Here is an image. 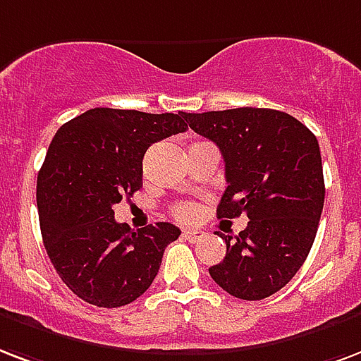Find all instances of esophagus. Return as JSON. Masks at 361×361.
Listing matches in <instances>:
<instances>
[{"mask_svg":"<svg viewBox=\"0 0 361 361\" xmlns=\"http://www.w3.org/2000/svg\"><path fill=\"white\" fill-rule=\"evenodd\" d=\"M183 238L189 242H200L202 238H204V233H202V231L187 229V231H183Z\"/></svg>","mask_w":361,"mask_h":361,"instance_id":"1","label":"esophagus"}]
</instances>
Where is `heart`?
Segmentation results:
<instances>
[{
    "label": "heart",
    "mask_w": 361,
    "mask_h": 361,
    "mask_svg": "<svg viewBox=\"0 0 361 361\" xmlns=\"http://www.w3.org/2000/svg\"><path fill=\"white\" fill-rule=\"evenodd\" d=\"M174 216L180 217V219H192L197 216V206L191 204V202H180V204L174 206Z\"/></svg>",
    "instance_id": "obj_1"
}]
</instances>
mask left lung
Instances as JSON below:
<instances>
[{
    "label": "left lung",
    "mask_w": 361,
    "mask_h": 361,
    "mask_svg": "<svg viewBox=\"0 0 361 361\" xmlns=\"http://www.w3.org/2000/svg\"><path fill=\"white\" fill-rule=\"evenodd\" d=\"M187 123L224 155L217 217L250 219L238 236L217 233L227 254L210 276L238 299H265L295 276L316 238L326 197L318 140L301 121L267 107L189 114Z\"/></svg>",
    "instance_id": "obj_1"
}]
</instances>
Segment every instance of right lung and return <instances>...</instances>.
<instances>
[{"label": "right lung", "instance_id": "1", "mask_svg": "<svg viewBox=\"0 0 361 361\" xmlns=\"http://www.w3.org/2000/svg\"><path fill=\"white\" fill-rule=\"evenodd\" d=\"M187 115L94 107L59 128L37 174V210L49 259L82 301L117 309L155 280L172 224L132 231L114 204L142 187V161L155 142L187 130Z\"/></svg>", "mask_w": 361, "mask_h": 361}]
</instances>
